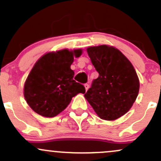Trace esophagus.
<instances>
[{"mask_svg": "<svg viewBox=\"0 0 161 161\" xmlns=\"http://www.w3.org/2000/svg\"><path fill=\"white\" fill-rule=\"evenodd\" d=\"M84 86H85V88H86V90L87 91V90L88 89V88H89V85L88 84V83H86V84L84 85Z\"/></svg>", "mask_w": 161, "mask_h": 161, "instance_id": "34e87169", "label": "esophagus"}]
</instances>
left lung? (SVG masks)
Listing matches in <instances>:
<instances>
[{"instance_id": "1", "label": "left lung", "mask_w": 161, "mask_h": 161, "mask_svg": "<svg viewBox=\"0 0 161 161\" xmlns=\"http://www.w3.org/2000/svg\"><path fill=\"white\" fill-rule=\"evenodd\" d=\"M87 52L99 76L85 97L101 119H118L129 111L138 95L137 73L128 59L112 46L89 47Z\"/></svg>"}]
</instances>
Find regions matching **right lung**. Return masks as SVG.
<instances>
[{
  "label": "right lung",
  "instance_id": "right-lung-1",
  "mask_svg": "<svg viewBox=\"0 0 161 161\" xmlns=\"http://www.w3.org/2000/svg\"><path fill=\"white\" fill-rule=\"evenodd\" d=\"M82 50L64 49L50 52L36 63L24 86V97L35 112L45 117H53L69 105L72 97L84 94L83 85L73 79L70 66Z\"/></svg>",
  "mask_w": 161,
  "mask_h": 161
}]
</instances>
